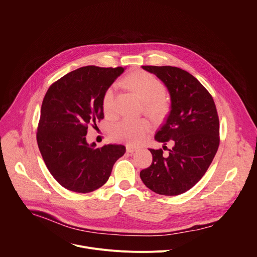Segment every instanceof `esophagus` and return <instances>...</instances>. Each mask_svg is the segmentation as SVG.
<instances>
[{
  "label": "esophagus",
  "instance_id": "34e87169",
  "mask_svg": "<svg viewBox=\"0 0 257 257\" xmlns=\"http://www.w3.org/2000/svg\"><path fill=\"white\" fill-rule=\"evenodd\" d=\"M126 151H127V153L133 154V153H135L137 151V149L134 148V146H132V145H127L126 146Z\"/></svg>",
  "mask_w": 257,
  "mask_h": 257
}]
</instances>
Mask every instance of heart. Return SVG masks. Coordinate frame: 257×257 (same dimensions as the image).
Instances as JSON below:
<instances>
[{"mask_svg": "<svg viewBox=\"0 0 257 257\" xmlns=\"http://www.w3.org/2000/svg\"><path fill=\"white\" fill-rule=\"evenodd\" d=\"M126 85L133 90L143 101L144 111L154 120H163L169 112V103L164 97L166 88L154 75L146 72H135L126 80ZM115 86H109L103 92L101 105L104 114L112 115L114 112ZM152 125L146 119L125 118L114 124L111 128L112 138L129 144H140L148 136Z\"/></svg>", "mask_w": 257, "mask_h": 257, "instance_id": "heart-1", "label": "heart"}]
</instances>
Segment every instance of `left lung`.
Returning a JSON list of instances; mask_svg holds the SVG:
<instances>
[{
	"instance_id": "8db88e82",
	"label": "left lung",
	"mask_w": 257,
	"mask_h": 257,
	"mask_svg": "<svg viewBox=\"0 0 257 257\" xmlns=\"http://www.w3.org/2000/svg\"><path fill=\"white\" fill-rule=\"evenodd\" d=\"M167 87L171 105L164 125L155 139L172 142L169 155L153 150L151 167L140 172L144 185L167 196L192 188L211 164L219 144V123L214 101L190 73L172 66H141ZM167 148V146H166Z\"/></svg>"
}]
</instances>
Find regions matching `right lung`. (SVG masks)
Returning a JSON list of instances; mask_svg holds the SVG:
<instances>
[{"label": "right lung", "mask_w": 257, "mask_h": 257, "mask_svg": "<svg viewBox=\"0 0 257 257\" xmlns=\"http://www.w3.org/2000/svg\"><path fill=\"white\" fill-rule=\"evenodd\" d=\"M124 71L81 67L56 81L45 95L36 140L50 173L70 191L88 193L101 187L126 152L121 144L97 149L85 137L88 126L103 118V92Z\"/></svg>", "instance_id": "right-lung-1"}]
</instances>
